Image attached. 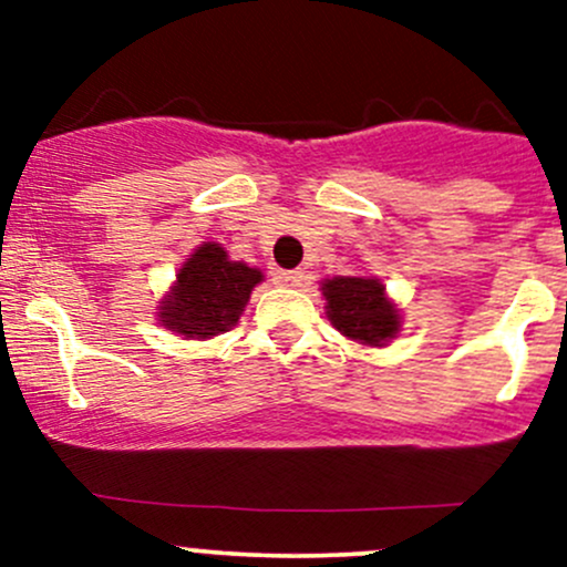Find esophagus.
I'll use <instances>...</instances> for the list:
<instances>
[{
	"instance_id": "obj_1",
	"label": "esophagus",
	"mask_w": 567,
	"mask_h": 567,
	"mask_svg": "<svg viewBox=\"0 0 567 567\" xmlns=\"http://www.w3.org/2000/svg\"><path fill=\"white\" fill-rule=\"evenodd\" d=\"M271 279H274V285H279V288H299V285L305 282V274L301 271H274Z\"/></svg>"
}]
</instances>
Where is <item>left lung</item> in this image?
Wrapping results in <instances>:
<instances>
[{"label": "left lung", "instance_id": "8db88e82", "mask_svg": "<svg viewBox=\"0 0 567 567\" xmlns=\"http://www.w3.org/2000/svg\"><path fill=\"white\" fill-rule=\"evenodd\" d=\"M326 310L334 329L364 346H386L400 329L398 310L386 301L384 285L364 277H334L323 282Z\"/></svg>", "mask_w": 567, "mask_h": 567}]
</instances>
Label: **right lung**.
Returning a JSON list of instances; mask_svg holds the SVG:
<instances>
[{"instance_id":"right-lung-1","label":"right lung","mask_w":567,"mask_h":567,"mask_svg":"<svg viewBox=\"0 0 567 567\" xmlns=\"http://www.w3.org/2000/svg\"><path fill=\"white\" fill-rule=\"evenodd\" d=\"M262 279L247 262L227 260L219 244H203L177 274L173 296L162 307V323L183 337H216L238 323L251 288Z\"/></svg>"}]
</instances>
